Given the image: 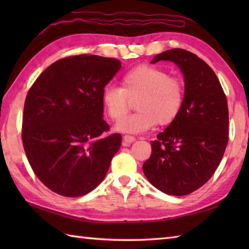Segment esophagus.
<instances>
[{
  "mask_svg": "<svg viewBox=\"0 0 249 249\" xmlns=\"http://www.w3.org/2000/svg\"><path fill=\"white\" fill-rule=\"evenodd\" d=\"M136 141V138L134 136H130V135H125L123 137V144L124 145H129L130 143H133V142Z\"/></svg>",
  "mask_w": 249,
  "mask_h": 249,
  "instance_id": "1",
  "label": "esophagus"
}]
</instances>
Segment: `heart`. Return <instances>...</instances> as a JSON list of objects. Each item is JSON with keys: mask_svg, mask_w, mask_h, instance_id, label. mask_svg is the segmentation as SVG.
<instances>
[{"mask_svg": "<svg viewBox=\"0 0 249 249\" xmlns=\"http://www.w3.org/2000/svg\"><path fill=\"white\" fill-rule=\"evenodd\" d=\"M137 97L139 111L120 121L115 126L116 130L140 134L157 123L161 126L171 124L183 108L184 83L160 67L139 65L122 77L121 88H105L102 102L109 118L119 121L127 112L129 98Z\"/></svg>", "mask_w": 249, "mask_h": 249, "instance_id": "heart-1", "label": "heart"}]
</instances>
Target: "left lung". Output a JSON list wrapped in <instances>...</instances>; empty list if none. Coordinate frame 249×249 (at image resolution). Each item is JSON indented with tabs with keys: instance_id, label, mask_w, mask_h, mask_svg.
<instances>
[{
	"instance_id": "left-lung-1",
	"label": "left lung",
	"mask_w": 249,
	"mask_h": 249,
	"mask_svg": "<svg viewBox=\"0 0 249 249\" xmlns=\"http://www.w3.org/2000/svg\"><path fill=\"white\" fill-rule=\"evenodd\" d=\"M160 61L181 70L185 98L176 121L151 142L152 154L142 168L160 192L185 196L208 182L219 166L229 139L228 105L215 72L196 54L176 48L151 63Z\"/></svg>"
}]
</instances>
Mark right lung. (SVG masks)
Instances as JSON below:
<instances>
[{"label":"right lung","mask_w":249,"mask_h":249,"mask_svg":"<svg viewBox=\"0 0 249 249\" xmlns=\"http://www.w3.org/2000/svg\"><path fill=\"white\" fill-rule=\"evenodd\" d=\"M121 62L92 54L68 56L40 73L28 92L22 142L36 177L52 192L80 197L96 188L120 150L106 135L102 95Z\"/></svg>","instance_id":"right-lung-1"}]
</instances>
